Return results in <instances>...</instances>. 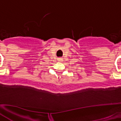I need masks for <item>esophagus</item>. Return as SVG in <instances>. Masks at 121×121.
<instances>
[{"label": "esophagus", "mask_w": 121, "mask_h": 121, "mask_svg": "<svg viewBox=\"0 0 121 121\" xmlns=\"http://www.w3.org/2000/svg\"><path fill=\"white\" fill-rule=\"evenodd\" d=\"M58 61H60V62H62V61H63V59H62L61 58H58Z\"/></svg>", "instance_id": "esophagus-1"}]
</instances>
